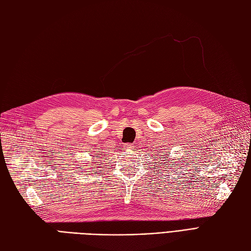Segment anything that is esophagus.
<instances>
[{"mask_svg": "<svg viewBox=\"0 0 251 251\" xmlns=\"http://www.w3.org/2000/svg\"><path fill=\"white\" fill-rule=\"evenodd\" d=\"M125 149H126V150H131V149H133V145H132V144H125Z\"/></svg>", "mask_w": 251, "mask_h": 251, "instance_id": "1", "label": "esophagus"}]
</instances>
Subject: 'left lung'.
<instances>
[{
    "label": "left lung",
    "instance_id": "8db88e82",
    "mask_svg": "<svg viewBox=\"0 0 251 251\" xmlns=\"http://www.w3.org/2000/svg\"><path fill=\"white\" fill-rule=\"evenodd\" d=\"M168 153H169V152H168ZM164 154H165V153H164ZM165 155H166V154H165ZM162 157H163V156H161V157H160V160H161V158H162ZM161 161H162V160H161ZM164 161H166V162H165V163H164V166H165V167H167V166H166V163H167V158H166V157H164ZM158 163H160V162H158Z\"/></svg>",
    "mask_w": 251,
    "mask_h": 251
}]
</instances>
